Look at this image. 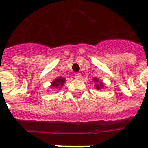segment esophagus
<instances>
[{"mask_svg":"<svg viewBox=\"0 0 148 148\" xmlns=\"http://www.w3.org/2000/svg\"><path fill=\"white\" fill-rule=\"evenodd\" d=\"M74 76H75L76 79H80L81 77V73H75Z\"/></svg>","mask_w":148,"mask_h":148,"instance_id":"34e87169","label":"esophagus"}]
</instances>
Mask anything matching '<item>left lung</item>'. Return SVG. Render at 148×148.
Here are the masks:
<instances>
[{"label":"left lung","mask_w":148,"mask_h":148,"mask_svg":"<svg viewBox=\"0 0 148 148\" xmlns=\"http://www.w3.org/2000/svg\"><path fill=\"white\" fill-rule=\"evenodd\" d=\"M93 82H95V88L97 89V90H101V89H103L105 86H104V84H103V83L102 82V81H100L98 80V78H97V77H94V78L92 79Z\"/></svg>","instance_id":"obj_1"}]
</instances>
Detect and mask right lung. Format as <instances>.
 Returning a JSON list of instances; mask_svg holds the SVG:
<instances>
[{
  "label": "right lung",
  "instance_id": "1",
  "mask_svg": "<svg viewBox=\"0 0 148 148\" xmlns=\"http://www.w3.org/2000/svg\"><path fill=\"white\" fill-rule=\"evenodd\" d=\"M65 82H66V79L64 77H58L51 82V88H53V89H60L64 86Z\"/></svg>",
  "mask_w": 148,
  "mask_h": 148
}]
</instances>
